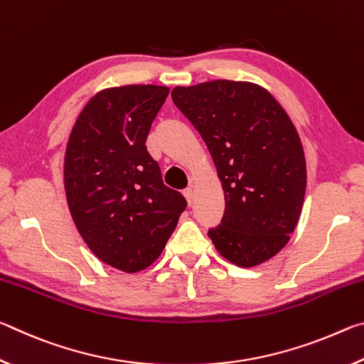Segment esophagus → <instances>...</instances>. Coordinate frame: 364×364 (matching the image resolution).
Instances as JSON below:
<instances>
[{"label":"esophagus","mask_w":364,"mask_h":364,"mask_svg":"<svg viewBox=\"0 0 364 364\" xmlns=\"http://www.w3.org/2000/svg\"><path fill=\"white\" fill-rule=\"evenodd\" d=\"M183 194H184V197H186L188 204H189V205L193 204V200H194V189H193V188H186V189L183 191Z\"/></svg>","instance_id":"esophagus-1"}]
</instances>
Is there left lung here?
Returning a JSON list of instances; mask_svg holds the SVG:
<instances>
[{"label": "left lung", "mask_w": 364, "mask_h": 364, "mask_svg": "<svg viewBox=\"0 0 364 364\" xmlns=\"http://www.w3.org/2000/svg\"><path fill=\"white\" fill-rule=\"evenodd\" d=\"M200 133L225 193L221 225L208 230L226 260L252 268L273 258L299 223L306 189L304 146L263 86L212 80L171 91Z\"/></svg>", "instance_id": "8db88e82"}]
</instances>
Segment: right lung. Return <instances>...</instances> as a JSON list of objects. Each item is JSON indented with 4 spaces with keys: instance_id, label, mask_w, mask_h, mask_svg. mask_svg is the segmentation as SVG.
Segmentation results:
<instances>
[{
    "instance_id": "1",
    "label": "right lung",
    "mask_w": 364,
    "mask_h": 364,
    "mask_svg": "<svg viewBox=\"0 0 364 364\" xmlns=\"http://www.w3.org/2000/svg\"><path fill=\"white\" fill-rule=\"evenodd\" d=\"M168 91L159 85L102 90L86 102L67 141L64 188L73 223L101 262L125 273L157 260L186 208L146 149Z\"/></svg>"
}]
</instances>
